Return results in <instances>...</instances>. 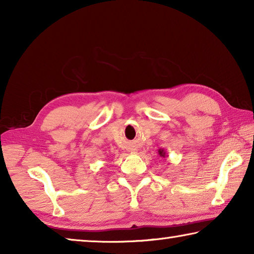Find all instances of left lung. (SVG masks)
Segmentation results:
<instances>
[{"label": "left lung", "mask_w": 254, "mask_h": 254, "mask_svg": "<svg viewBox=\"0 0 254 254\" xmlns=\"http://www.w3.org/2000/svg\"><path fill=\"white\" fill-rule=\"evenodd\" d=\"M158 154H159V156H160V157H162V158H165V157L167 156L165 149H159V150H158Z\"/></svg>", "instance_id": "left-lung-1"}]
</instances>
